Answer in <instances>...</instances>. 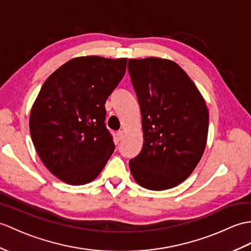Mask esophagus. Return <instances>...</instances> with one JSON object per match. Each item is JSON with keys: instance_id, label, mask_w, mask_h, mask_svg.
Here are the masks:
<instances>
[{"instance_id": "1", "label": "esophagus", "mask_w": 251, "mask_h": 251, "mask_svg": "<svg viewBox=\"0 0 251 251\" xmlns=\"http://www.w3.org/2000/svg\"><path fill=\"white\" fill-rule=\"evenodd\" d=\"M116 138H118V140L120 141V140H122V139L124 138V132L122 131V130L118 131V133H116Z\"/></svg>"}]
</instances>
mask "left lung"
Masks as SVG:
<instances>
[{"label": "left lung", "instance_id": "8db88e82", "mask_svg": "<svg viewBox=\"0 0 251 251\" xmlns=\"http://www.w3.org/2000/svg\"><path fill=\"white\" fill-rule=\"evenodd\" d=\"M142 115L143 147L129 160L133 178L151 190L187 178L205 150L208 111L195 83L176 63L159 57L128 61Z\"/></svg>", "mask_w": 251, "mask_h": 251}]
</instances>
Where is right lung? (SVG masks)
Listing matches in <instances>:
<instances>
[{"instance_id":"right-lung-1","label":"right lung","mask_w":251,"mask_h":251,"mask_svg":"<svg viewBox=\"0 0 251 251\" xmlns=\"http://www.w3.org/2000/svg\"><path fill=\"white\" fill-rule=\"evenodd\" d=\"M127 59L75 57L45 81L30 115L34 147L63 182L95 179L115 149L104 124L107 98L123 79Z\"/></svg>"}]
</instances>
